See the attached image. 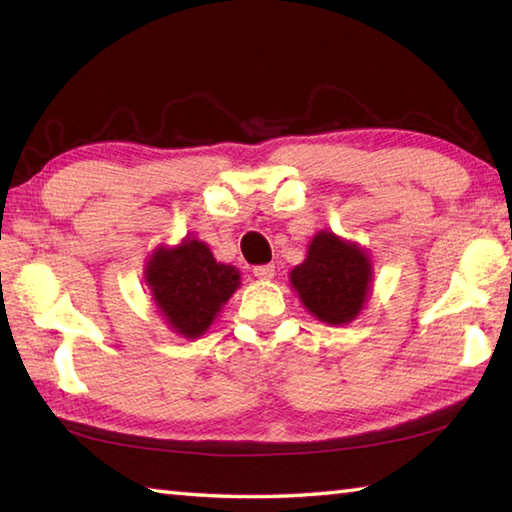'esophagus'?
<instances>
[{"label": "esophagus", "mask_w": 512, "mask_h": 512, "mask_svg": "<svg viewBox=\"0 0 512 512\" xmlns=\"http://www.w3.org/2000/svg\"><path fill=\"white\" fill-rule=\"evenodd\" d=\"M276 274V267L274 265H258L254 267V276L260 278V281H269V278H274Z\"/></svg>", "instance_id": "34e87169"}]
</instances>
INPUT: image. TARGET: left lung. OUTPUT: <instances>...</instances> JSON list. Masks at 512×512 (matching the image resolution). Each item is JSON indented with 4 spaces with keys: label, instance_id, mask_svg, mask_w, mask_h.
<instances>
[{
    "label": "left lung",
    "instance_id": "1",
    "mask_svg": "<svg viewBox=\"0 0 512 512\" xmlns=\"http://www.w3.org/2000/svg\"><path fill=\"white\" fill-rule=\"evenodd\" d=\"M289 283L307 312L327 325H345L363 310L370 294L372 265L356 243L318 231L307 258L289 272Z\"/></svg>",
    "mask_w": 512,
    "mask_h": 512
}]
</instances>
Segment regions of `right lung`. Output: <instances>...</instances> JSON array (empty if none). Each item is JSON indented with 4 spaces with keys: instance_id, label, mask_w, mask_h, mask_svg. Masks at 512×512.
Wrapping results in <instances>:
<instances>
[{
    "instance_id": "add662e5",
    "label": "right lung",
    "mask_w": 512,
    "mask_h": 512,
    "mask_svg": "<svg viewBox=\"0 0 512 512\" xmlns=\"http://www.w3.org/2000/svg\"><path fill=\"white\" fill-rule=\"evenodd\" d=\"M144 283L171 330L198 339L238 289L240 272L218 263L207 243L185 238L176 247H158L151 254Z\"/></svg>"
}]
</instances>
